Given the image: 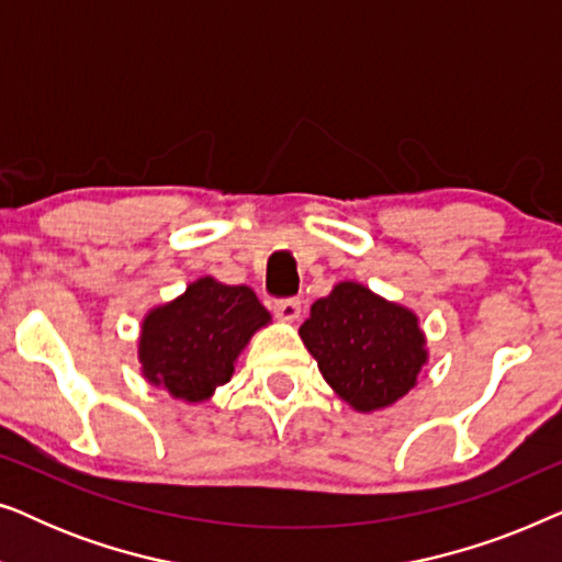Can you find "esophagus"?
Listing matches in <instances>:
<instances>
[{
    "label": "esophagus",
    "instance_id": "34e87169",
    "mask_svg": "<svg viewBox=\"0 0 562 562\" xmlns=\"http://www.w3.org/2000/svg\"><path fill=\"white\" fill-rule=\"evenodd\" d=\"M273 312H276V317H281L286 322H296L299 314H302V302H299V299H294V296H291V299H276Z\"/></svg>",
    "mask_w": 562,
    "mask_h": 562
}]
</instances>
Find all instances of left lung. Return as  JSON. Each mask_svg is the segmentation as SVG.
<instances>
[{
	"label": "left lung",
	"instance_id": "8db88e82",
	"mask_svg": "<svg viewBox=\"0 0 562 562\" xmlns=\"http://www.w3.org/2000/svg\"><path fill=\"white\" fill-rule=\"evenodd\" d=\"M299 335L325 381L358 412L383 409L409 394L427 363L414 312L352 281L317 299Z\"/></svg>",
	"mask_w": 562,
	"mask_h": 562
}]
</instances>
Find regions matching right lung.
I'll list each match as a JSON object with an SVG mask.
<instances>
[{"mask_svg": "<svg viewBox=\"0 0 562 562\" xmlns=\"http://www.w3.org/2000/svg\"><path fill=\"white\" fill-rule=\"evenodd\" d=\"M268 322L271 314L252 289L199 279L143 319V375L176 398L204 402L233 379L240 350Z\"/></svg>", "mask_w": 562, "mask_h": 562, "instance_id": "right-lung-1", "label": "right lung"}]
</instances>
